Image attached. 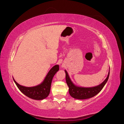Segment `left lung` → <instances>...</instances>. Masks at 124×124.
<instances>
[{
  "label": "left lung",
  "mask_w": 124,
  "mask_h": 124,
  "mask_svg": "<svg viewBox=\"0 0 124 124\" xmlns=\"http://www.w3.org/2000/svg\"><path fill=\"white\" fill-rule=\"evenodd\" d=\"M66 72V83L69 87V92L70 96L73 98L77 99H86L92 98L96 96L102 90L105 84L107 82L109 77L110 71L108 72L107 78L100 85L92 87H78L73 84L70 78L67 71Z\"/></svg>",
  "instance_id": "obj_1"
}]
</instances>
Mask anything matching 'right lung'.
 <instances>
[{"mask_svg": "<svg viewBox=\"0 0 124 124\" xmlns=\"http://www.w3.org/2000/svg\"><path fill=\"white\" fill-rule=\"evenodd\" d=\"M58 70L59 66H54L48 72L42 83L33 87H25L18 84L14 78L13 80L18 88L25 95L35 100H42L49 95L52 79Z\"/></svg>", "mask_w": 124, "mask_h": 124, "instance_id": "add662e5", "label": "right lung"}]
</instances>
